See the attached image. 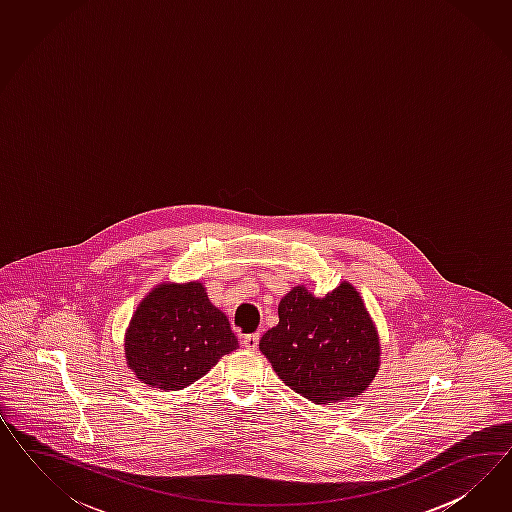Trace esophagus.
Returning a JSON list of instances; mask_svg holds the SVG:
<instances>
[{
  "mask_svg": "<svg viewBox=\"0 0 512 512\" xmlns=\"http://www.w3.org/2000/svg\"><path fill=\"white\" fill-rule=\"evenodd\" d=\"M242 345L248 349V351H255L259 347V334H248L242 338Z\"/></svg>",
  "mask_w": 512,
  "mask_h": 512,
  "instance_id": "34e87169",
  "label": "esophagus"
}]
</instances>
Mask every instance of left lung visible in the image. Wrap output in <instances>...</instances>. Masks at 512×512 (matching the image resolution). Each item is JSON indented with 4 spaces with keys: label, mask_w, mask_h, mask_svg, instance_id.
I'll return each instance as SVG.
<instances>
[{
    "label": "left lung",
    "mask_w": 512,
    "mask_h": 512,
    "mask_svg": "<svg viewBox=\"0 0 512 512\" xmlns=\"http://www.w3.org/2000/svg\"><path fill=\"white\" fill-rule=\"evenodd\" d=\"M279 323L259 343L274 372L313 403L343 402L364 392L381 364V345L357 289L341 281L328 295L296 285L281 298Z\"/></svg>",
    "instance_id": "obj_1"
}]
</instances>
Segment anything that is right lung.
Returning <instances> with one entry per match:
<instances>
[{"label": "right lung", "mask_w": 512, "mask_h": 512, "mask_svg": "<svg viewBox=\"0 0 512 512\" xmlns=\"http://www.w3.org/2000/svg\"><path fill=\"white\" fill-rule=\"evenodd\" d=\"M125 358L144 385L182 390L238 349L227 315L204 285L161 283L142 298L125 330Z\"/></svg>", "instance_id": "1"}]
</instances>
